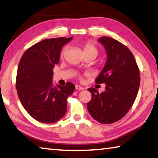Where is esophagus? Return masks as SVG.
Returning a JSON list of instances; mask_svg holds the SVG:
<instances>
[{"label":"esophagus","instance_id":"34e87169","mask_svg":"<svg viewBox=\"0 0 158 158\" xmlns=\"http://www.w3.org/2000/svg\"><path fill=\"white\" fill-rule=\"evenodd\" d=\"M75 89H76L77 90H84V88L83 87H82V86H81V85H75Z\"/></svg>","mask_w":158,"mask_h":158}]
</instances>
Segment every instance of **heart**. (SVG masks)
I'll use <instances>...</instances> for the list:
<instances>
[{
    "instance_id": "obj_1",
    "label": "heart",
    "mask_w": 158,
    "mask_h": 158,
    "mask_svg": "<svg viewBox=\"0 0 158 158\" xmlns=\"http://www.w3.org/2000/svg\"><path fill=\"white\" fill-rule=\"evenodd\" d=\"M65 51H66V49H63V50H62L61 52V57H63ZM83 51H84V53H85V55H86V54L94 53V54H96L97 55V54H98V49H97V47L95 46V44H94L91 42H88L84 45Z\"/></svg>"
}]
</instances>
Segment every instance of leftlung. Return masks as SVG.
<instances>
[{
    "label": "left lung",
    "instance_id": "1",
    "mask_svg": "<svg viewBox=\"0 0 158 158\" xmlns=\"http://www.w3.org/2000/svg\"><path fill=\"white\" fill-rule=\"evenodd\" d=\"M98 41L106 51L107 60L96 83H105V91L88 88L92 98L87 108L95 120L108 124L124 117L132 106L139 88V70L125 45L108 36Z\"/></svg>",
    "mask_w": 158,
    "mask_h": 158
}]
</instances>
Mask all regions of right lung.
<instances>
[{"label":"right lung","mask_w":158,"mask_h":158,"mask_svg":"<svg viewBox=\"0 0 158 158\" xmlns=\"http://www.w3.org/2000/svg\"><path fill=\"white\" fill-rule=\"evenodd\" d=\"M70 38L47 39L25 52L19 62L16 90L23 108L34 119L51 124L63 117L67 111V98L75 86L54 85L53 68L58 64L62 47Z\"/></svg>","instance_id":"1"}]
</instances>
